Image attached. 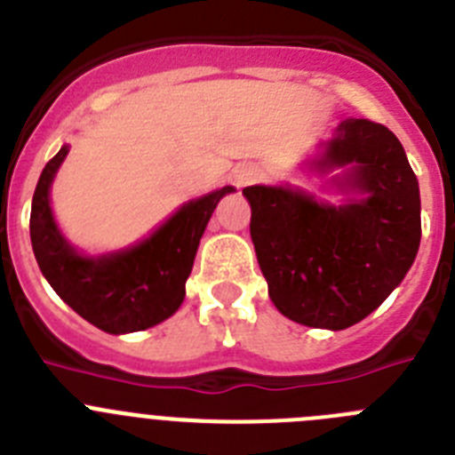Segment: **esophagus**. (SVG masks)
I'll return each mask as SVG.
<instances>
[{
	"label": "esophagus",
	"instance_id": "esophagus-1",
	"mask_svg": "<svg viewBox=\"0 0 455 455\" xmlns=\"http://www.w3.org/2000/svg\"><path fill=\"white\" fill-rule=\"evenodd\" d=\"M256 177H258L256 167H251V165L240 167V170L233 172V183H235L237 188H244V186H249V183H251Z\"/></svg>",
	"mask_w": 455,
	"mask_h": 455
}]
</instances>
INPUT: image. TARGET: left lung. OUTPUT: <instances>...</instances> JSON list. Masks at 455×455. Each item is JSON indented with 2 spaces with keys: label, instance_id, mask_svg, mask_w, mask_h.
I'll list each match as a JSON object with an SVG mask.
<instances>
[{
  "label": "left lung",
  "instance_id": "left-lung-1",
  "mask_svg": "<svg viewBox=\"0 0 455 455\" xmlns=\"http://www.w3.org/2000/svg\"><path fill=\"white\" fill-rule=\"evenodd\" d=\"M315 167H347L335 186L365 199L333 206L283 186H249L243 195L274 306L297 324L342 331L379 308L411 269L419 186L395 133L358 117L339 122Z\"/></svg>",
  "mask_w": 455,
  "mask_h": 455
}]
</instances>
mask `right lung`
Wrapping results in <instances>:
<instances>
[{
    "label": "right lung",
    "instance_id": "right-lung-1",
    "mask_svg": "<svg viewBox=\"0 0 455 455\" xmlns=\"http://www.w3.org/2000/svg\"><path fill=\"white\" fill-rule=\"evenodd\" d=\"M60 147L44 165L31 202V244L36 260L69 308L106 333L120 335L161 324L177 313L212 211L231 186L183 204L163 227L129 249L84 256L60 235L49 206V188L68 156Z\"/></svg>",
    "mask_w": 455,
    "mask_h": 455
}]
</instances>
